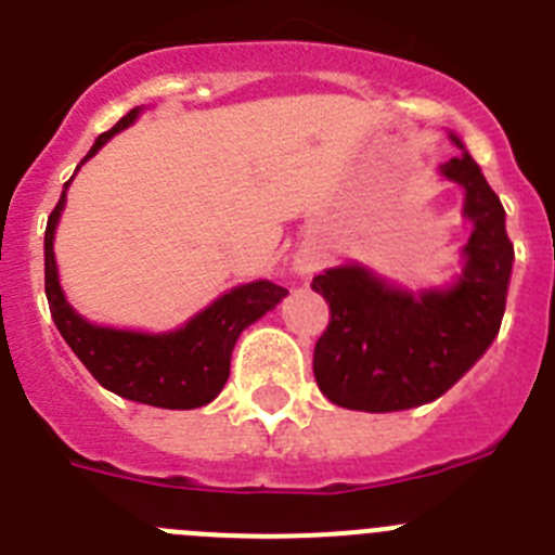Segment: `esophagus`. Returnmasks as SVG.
I'll return each instance as SVG.
<instances>
[{
  "label": "esophagus",
  "instance_id": "34e87169",
  "mask_svg": "<svg viewBox=\"0 0 555 555\" xmlns=\"http://www.w3.org/2000/svg\"><path fill=\"white\" fill-rule=\"evenodd\" d=\"M314 268H318V257H314V254H298V257L293 260L295 273H309L314 271Z\"/></svg>",
  "mask_w": 555,
  "mask_h": 555
}]
</instances>
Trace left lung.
<instances>
[{
  "label": "left lung",
  "instance_id": "8db88e82",
  "mask_svg": "<svg viewBox=\"0 0 555 555\" xmlns=\"http://www.w3.org/2000/svg\"><path fill=\"white\" fill-rule=\"evenodd\" d=\"M463 153L438 175L463 189L470 235L452 282L405 287L361 262L325 268L312 289L325 298L331 323L314 345V380L334 405L391 413L427 405L488 353L499 336L515 248L506 214L463 139Z\"/></svg>",
  "mask_w": 555,
  "mask_h": 555
}]
</instances>
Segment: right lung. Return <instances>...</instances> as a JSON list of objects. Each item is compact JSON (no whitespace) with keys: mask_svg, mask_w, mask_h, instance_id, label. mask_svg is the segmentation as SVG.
<instances>
[{"mask_svg":"<svg viewBox=\"0 0 555 555\" xmlns=\"http://www.w3.org/2000/svg\"><path fill=\"white\" fill-rule=\"evenodd\" d=\"M139 114H142V106L131 108L112 131L101 133L85 160L76 167V172L108 139L131 128L139 120ZM70 180L51 210L43 241L46 298H49L56 331L67 341V348L79 356L81 364L103 388L122 400L167 408V411H191V408L214 402L230 377V359L237 336L248 325L257 323L262 314L276 309L287 289L268 279L237 284V287L221 293L214 304L199 309L183 325L169 331L114 328V325L90 323L67 301L54 257V235L62 210H65Z\"/></svg>","mask_w":555,"mask_h":555,"instance_id":"obj_1","label":"right lung"}]
</instances>
